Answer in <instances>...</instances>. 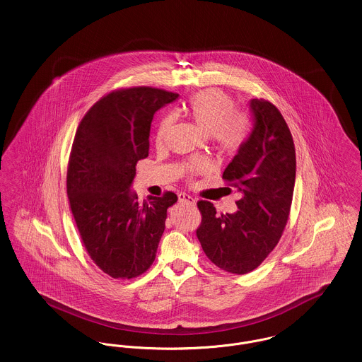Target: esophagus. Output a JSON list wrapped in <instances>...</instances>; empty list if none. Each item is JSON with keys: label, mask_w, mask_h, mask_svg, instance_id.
<instances>
[{"label": "esophagus", "mask_w": 362, "mask_h": 362, "mask_svg": "<svg viewBox=\"0 0 362 362\" xmlns=\"http://www.w3.org/2000/svg\"><path fill=\"white\" fill-rule=\"evenodd\" d=\"M179 202L180 204H189V205H195V198L194 197H191L189 194H186V192H183V194H179Z\"/></svg>", "instance_id": "obj_1"}]
</instances>
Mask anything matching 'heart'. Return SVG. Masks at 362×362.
I'll return each instance as SVG.
<instances>
[{
	"label": "heart",
	"mask_w": 362,
	"mask_h": 362,
	"mask_svg": "<svg viewBox=\"0 0 362 362\" xmlns=\"http://www.w3.org/2000/svg\"><path fill=\"white\" fill-rule=\"evenodd\" d=\"M179 112L186 115L204 134L210 136L214 148L223 155H235L247 142L251 124L245 115L235 111L233 102L220 89H206L195 93ZM173 126V118L165 117L156 132V142L161 144ZM206 164L189 167V173L202 171Z\"/></svg>",
	"instance_id": "1"
}]
</instances>
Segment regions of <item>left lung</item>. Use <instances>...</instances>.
Listing matches in <instances>:
<instances>
[{
    "label": "left lung",
    "instance_id": "left-lung-1",
    "mask_svg": "<svg viewBox=\"0 0 362 362\" xmlns=\"http://www.w3.org/2000/svg\"><path fill=\"white\" fill-rule=\"evenodd\" d=\"M250 108L254 127L223 173L241 192L239 210L218 214L209 201L197 204L202 250L232 274L255 270L274 250L289 218L296 180L293 137L279 110L264 99H252Z\"/></svg>",
    "mask_w": 362,
    "mask_h": 362
}]
</instances>
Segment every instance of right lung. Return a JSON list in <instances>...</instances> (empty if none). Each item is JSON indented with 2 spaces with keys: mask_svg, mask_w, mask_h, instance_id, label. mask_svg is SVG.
I'll use <instances>...</instances> for the list:
<instances>
[{
  "mask_svg": "<svg viewBox=\"0 0 362 362\" xmlns=\"http://www.w3.org/2000/svg\"><path fill=\"white\" fill-rule=\"evenodd\" d=\"M177 93L151 86L118 89L93 104L81 119L70 152L66 189L86 252L117 279L145 273L153 263L176 194L139 204L130 186L138 160L149 155L156 111Z\"/></svg>",
  "mask_w": 362,
  "mask_h": 362,
  "instance_id": "obj_1",
  "label": "right lung"
}]
</instances>
